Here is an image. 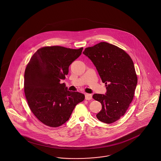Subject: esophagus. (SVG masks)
I'll return each mask as SVG.
<instances>
[{"label":"esophagus","instance_id":"obj_1","mask_svg":"<svg viewBox=\"0 0 161 161\" xmlns=\"http://www.w3.org/2000/svg\"><path fill=\"white\" fill-rule=\"evenodd\" d=\"M85 98L87 100H90L92 98V96L90 94H85Z\"/></svg>","mask_w":161,"mask_h":161}]
</instances>
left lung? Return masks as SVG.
Masks as SVG:
<instances>
[{
	"label": "left lung",
	"instance_id": "left-lung-1",
	"mask_svg": "<svg viewBox=\"0 0 161 161\" xmlns=\"http://www.w3.org/2000/svg\"><path fill=\"white\" fill-rule=\"evenodd\" d=\"M83 54L92 60L107 89L106 94L93 96L102 106L96 117L114 123L126 112L134 97L137 77L133 62L123 49L105 42L86 48Z\"/></svg>",
	"mask_w": 161,
	"mask_h": 161
}]
</instances>
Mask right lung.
<instances>
[{"mask_svg": "<svg viewBox=\"0 0 161 161\" xmlns=\"http://www.w3.org/2000/svg\"><path fill=\"white\" fill-rule=\"evenodd\" d=\"M83 49L44 47L36 51L26 67L24 92L28 104L35 116L48 126L63 125L75 106L84 100L83 94L68 91L65 84L60 83Z\"/></svg>", "mask_w": 161, "mask_h": 161, "instance_id": "right-lung-1", "label": "right lung"}]
</instances>
